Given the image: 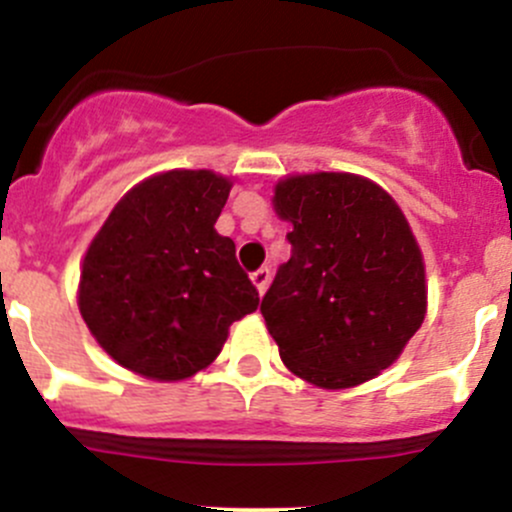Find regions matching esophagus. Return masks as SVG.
<instances>
[{"mask_svg": "<svg viewBox=\"0 0 512 512\" xmlns=\"http://www.w3.org/2000/svg\"><path fill=\"white\" fill-rule=\"evenodd\" d=\"M270 277H272L270 267H260V270H255V272H252V282H255L257 292H260V294H265L267 285H270Z\"/></svg>", "mask_w": 512, "mask_h": 512, "instance_id": "1", "label": "esophagus"}]
</instances>
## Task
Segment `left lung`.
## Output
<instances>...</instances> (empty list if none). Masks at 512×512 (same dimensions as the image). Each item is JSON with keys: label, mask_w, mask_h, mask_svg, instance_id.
<instances>
[{"label": "left lung", "mask_w": 512, "mask_h": 512, "mask_svg": "<svg viewBox=\"0 0 512 512\" xmlns=\"http://www.w3.org/2000/svg\"><path fill=\"white\" fill-rule=\"evenodd\" d=\"M292 257L262 297L282 361L322 389L389 369L426 317V270L404 213L352 173L292 175L275 188Z\"/></svg>", "instance_id": "obj_1"}]
</instances>
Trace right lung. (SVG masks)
I'll use <instances>...</instances> for the list:
<instances>
[{
	"label": "right lung",
	"instance_id": "add662e5",
	"mask_svg": "<svg viewBox=\"0 0 512 512\" xmlns=\"http://www.w3.org/2000/svg\"><path fill=\"white\" fill-rule=\"evenodd\" d=\"M232 183L168 170L128 190L81 267L79 309L111 359L146 379L180 381L213 364L227 329L260 297L218 235Z\"/></svg>",
	"mask_w": 512,
	"mask_h": 512
}]
</instances>
